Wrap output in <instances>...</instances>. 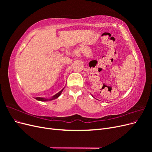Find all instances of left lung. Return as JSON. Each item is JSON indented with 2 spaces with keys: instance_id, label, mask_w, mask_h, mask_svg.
I'll list each match as a JSON object with an SVG mask.
<instances>
[{
  "instance_id": "left-lung-1",
  "label": "left lung",
  "mask_w": 152,
  "mask_h": 152,
  "mask_svg": "<svg viewBox=\"0 0 152 152\" xmlns=\"http://www.w3.org/2000/svg\"><path fill=\"white\" fill-rule=\"evenodd\" d=\"M92 96H93V95H92Z\"/></svg>"
}]
</instances>
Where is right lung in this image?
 Segmentation results:
<instances>
[{"label":"right lung","instance_id":"1","mask_svg":"<svg viewBox=\"0 0 152 152\" xmlns=\"http://www.w3.org/2000/svg\"><path fill=\"white\" fill-rule=\"evenodd\" d=\"M64 88L63 89H61L60 91L59 92V93H58L57 94H56L55 95H54L53 96H52L51 98H40V97H37V98H35V99L37 100H39V101H40V102H48V101H51V100H53V99H55L58 98L59 96L61 95L62 91H63Z\"/></svg>","mask_w":152,"mask_h":152}]
</instances>
